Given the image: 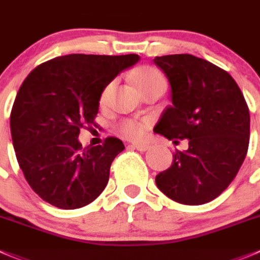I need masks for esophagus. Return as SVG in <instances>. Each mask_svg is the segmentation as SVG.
Listing matches in <instances>:
<instances>
[{
  "instance_id": "1",
  "label": "esophagus",
  "mask_w": 260,
  "mask_h": 260,
  "mask_svg": "<svg viewBox=\"0 0 260 260\" xmlns=\"http://www.w3.org/2000/svg\"><path fill=\"white\" fill-rule=\"evenodd\" d=\"M131 147L145 152V151H147L148 148H150V145H148V143H132V145H131Z\"/></svg>"
}]
</instances>
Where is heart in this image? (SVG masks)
<instances>
[{"instance_id": "1", "label": "heart", "mask_w": 260, "mask_h": 260, "mask_svg": "<svg viewBox=\"0 0 260 260\" xmlns=\"http://www.w3.org/2000/svg\"><path fill=\"white\" fill-rule=\"evenodd\" d=\"M133 81L135 85L137 86V89L143 90L146 87L151 86V85L155 84H166L165 77L164 75L158 71L156 67L152 66H143L141 69H138L137 71L133 75ZM110 91V85H108L104 90H103L102 95H100V103L105 104L108 99V95ZM145 123L138 122V120L133 119H127L123 120L119 125H118V132L125 138H129V140H136V138H140L141 136L145 132Z\"/></svg>"}]
</instances>
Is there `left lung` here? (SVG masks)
Wrapping results in <instances>:
<instances>
[{
	"label": "left lung",
	"instance_id": "obj_1",
	"mask_svg": "<svg viewBox=\"0 0 260 260\" xmlns=\"http://www.w3.org/2000/svg\"><path fill=\"white\" fill-rule=\"evenodd\" d=\"M153 62L170 82L173 103L153 131L175 143L188 140V150H176L170 168L156 175V185L181 205L211 202L230 185L245 160L248 104L230 74L208 60L170 54Z\"/></svg>",
	"mask_w": 260,
	"mask_h": 260
}]
</instances>
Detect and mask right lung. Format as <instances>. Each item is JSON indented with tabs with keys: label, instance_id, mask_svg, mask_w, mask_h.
<instances>
[{
	"label": "right lung",
	"instance_id": "right-lung-1",
	"mask_svg": "<svg viewBox=\"0 0 260 260\" xmlns=\"http://www.w3.org/2000/svg\"><path fill=\"white\" fill-rule=\"evenodd\" d=\"M137 54H69L35 67L17 91L10 115L20 169L32 190L54 207L75 210L96 200L124 145L107 137L82 147L81 128L96 125L103 90Z\"/></svg>",
	"mask_w": 260,
	"mask_h": 260
}]
</instances>
